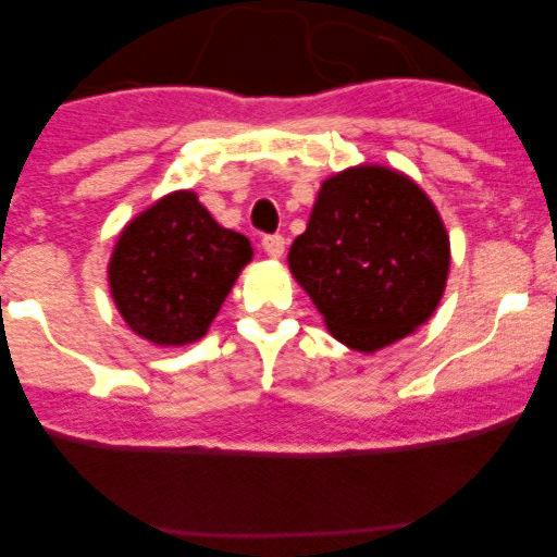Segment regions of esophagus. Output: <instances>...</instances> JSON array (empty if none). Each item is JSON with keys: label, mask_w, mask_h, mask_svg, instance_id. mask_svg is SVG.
<instances>
[{"label": "esophagus", "mask_w": 557, "mask_h": 557, "mask_svg": "<svg viewBox=\"0 0 557 557\" xmlns=\"http://www.w3.org/2000/svg\"><path fill=\"white\" fill-rule=\"evenodd\" d=\"M261 247L269 258H280L285 252V237L283 234H269L261 239Z\"/></svg>", "instance_id": "34e87169"}]
</instances>
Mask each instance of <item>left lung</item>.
Segmentation results:
<instances>
[{
	"label": "left lung",
	"mask_w": 557,
	"mask_h": 557,
	"mask_svg": "<svg viewBox=\"0 0 557 557\" xmlns=\"http://www.w3.org/2000/svg\"><path fill=\"white\" fill-rule=\"evenodd\" d=\"M288 267L325 329L358 352L412 334L434 314L450 272V237L407 174L352 166L325 180Z\"/></svg>",
	"instance_id": "left-lung-1"
}]
</instances>
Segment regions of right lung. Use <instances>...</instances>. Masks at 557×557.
Returning a JSON list of instances; mask_svg holds the SVG:
<instances>
[{"instance_id": "obj_1", "label": "right lung", "mask_w": 557, "mask_h": 557, "mask_svg": "<svg viewBox=\"0 0 557 557\" xmlns=\"http://www.w3.org/2000/svg\"><path fill=\"white\" fill-rule=\"evenodd\" d=\"M252 247L223 228L194 190H174L117 237L107 280L128 329L161 347L201 339Z\"/></svg>"}]
</instances>
